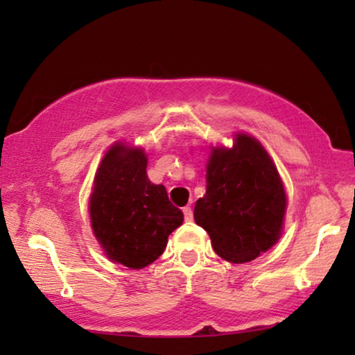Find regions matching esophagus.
Listing matches in <instances>:
<instances>
[{"mask_svg": "<svg viewBox=\"0 0 355 355\" xmlns=\"http://www.w3.org/2000/svg\"><path fill=\"white\" fill-rule=\"evenodd\" d=\"M182 211H184V218H186V221H192V218H193L192 208L187 205V207H184V208H182Z\"/></svg>", "mask_w": 355, "mask_h": 355, "instance_id": "34e87169", "label": "esophagus"}]
</instances>
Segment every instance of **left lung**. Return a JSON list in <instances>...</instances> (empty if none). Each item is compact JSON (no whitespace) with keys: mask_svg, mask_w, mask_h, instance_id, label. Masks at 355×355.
<instances>
[{"mask_svg":"<svg viewBox=\"0 0 355 355\" xmlns=\"http://www.w3.org/2000/svg\"><path fill=\"white\" fill-rule=\"evenodd\" d=\"M284 213L283 181L259 140L239 132L232 148L211 147L207 192L196 203L193 220L221 259L255 260L278 242Z\"/></svg>","mask_w":355,"mask_h":355,"instance_id":"1","label":"left lung"}]
</instances>
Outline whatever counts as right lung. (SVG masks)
I'll use <instances>...</instances> for the list:
<instances>
[{"mask_svg": "<svg viewBox=\"0 0 355 355\" xmlns=\"http://www.w3.org/2000/svg\"><path fill=\"white\" fill-rule=\"evenodd\" d=\"M92 230L110 260L140 270L163 254L184 215L162 184L150 182L142 148L116 142L96 169L89 202Z\"/></svg>", "mask_w": 355, "mask_h": 355, "instance_id": "add662e5", "label": "right lung"}]
</instances>
